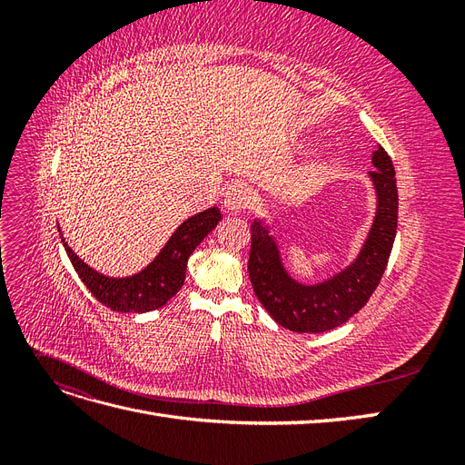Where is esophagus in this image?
Listing matches in <instances>:
<instances>
[{"mask_svg": "<svg viewBox=\"0 0 465 465\" xmlns=\"http://www.w3.org/2000/svg\"><path fill=\"white\" fill-rule=\"evenodd\" d=\"M254 203V193L244 184H232L227 193H224V209L231 213H241Z\"/></svg>", "mask_w": 465, "mask_h": 465, "instance_id": "esophagus-1", "label": "esophagus"}]
</instances>
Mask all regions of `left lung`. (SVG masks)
Here are the masks:
<instances>
[{
    "mask_svg": "<svg viewBox=\"0 0 465 465\" xmlns=\"http://www.w3.org/2000/svg\"><path fill=\"white\" fill-rule=\"evenodd\" d=\"M369 173L376 190V215L355 262L316 285L294 281L281 262L273 236L262 219L250 227L248 273L258 301L270 316L291 331L322 333L341 326L369 302L390 260L398 229L396 171L382 145L372 153Z\"/></svg>",
    "mask_w": 465,
    "mask_h": 465,
    "instance_id": "left-lung-1",
    "label": "left lung"
}]
</instances>
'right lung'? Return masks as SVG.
<instances>
[{
	"label": "right lung",
	"mask_w": 465,
	"mask_h": 465,
	"mask_svg": "<svg viewBox=\"0 0 465 465\" xmlns=\"http://www.w3.org/2000/svg\"><path fill=\"white\" fill-rule=\"evenodd\" d=\"M219 221L221 211L217 207H209L186 219L145 270L122 279L94 272L67 246L64 236L62 242L77 275L98 302L116 312L142 314L164 306L182 289L186 279L188 258L203 238L217 227Z\"/></svg>",
	"instance_id": "1"
}]
</instances>
